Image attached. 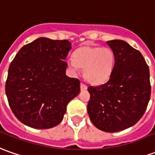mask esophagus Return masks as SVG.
Returning <instances> with one entry per match:
<instances>
[{
	"instance_id": "34e87169",
	"label": "esophagus",
	"mask_w": 155,
	"mask_h": 155,
	"mask_svg": "<svg viewBox=\"0 0 155 155\" xmlns=\"http://www.w3.org/2000/svg\"><path fill=\"white\" fill-rule=\"evenodd\" d=\"M86 89H87V86H86L84 83H81V91H85Z\"/></svg>"
}]
</instances>
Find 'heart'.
Segmentation results:
<instances>
[{"label":"heart","instance_id":"obj_1","mask_svg":"<svg viewBox=\"0 0 155 155\" xmlns=\"http://www.w3.org/2000/svg\"><path fill=\"white\" fill-rule=\"evenodd\" d=\"M115 57L108 47L84 46L74 52L73 58L67 61L74 72L84 69V77L91 85L99 86L108 81L114 68Z\"/></svg>","mask_w":155,"mask_h":155}]
</instances>
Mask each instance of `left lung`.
I'll return each instance as SVG.
<instances>
[{
    "label": "left lung",
    "mask_w": 155,
    "mask_h": 155,
    "mask_svg": "<svg viewBox=\"0 0 155 155\" xmlns=\"http://www.w3.org/2000/svg\"><path fill=\"white\" fill-rule=\"evenodd\" d=\"M115 57L108 82L89 86L87 112L101 130L116 132L134 126L146 111L151 94L149 69L141 52L121 40L107 41Z\"/></svg>",
    "instance_id": "1"
}]
</instances>
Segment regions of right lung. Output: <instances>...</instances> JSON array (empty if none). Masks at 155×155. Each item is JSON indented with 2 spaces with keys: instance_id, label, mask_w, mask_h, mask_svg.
Wrapping results in <instances>:
<instances>
[{
  "instance_id": "1",
  "label": "right lung",
  "mask_w": 155,
  "mask_h": 155,
  "mask_svg": "<svg viewBox=\"0 0 155 155\" xmlns=\"http://www.w3.org/2000/svg\"><path fill=\"white\" fill-rule=\"evenodd\" d=\"M67 40L36 39L17 53L9 66L6 94L12 113L26 126L49 129L62 121L67 105L80 93V81L68 77Z\"/></svg>"
}]
</instances>
